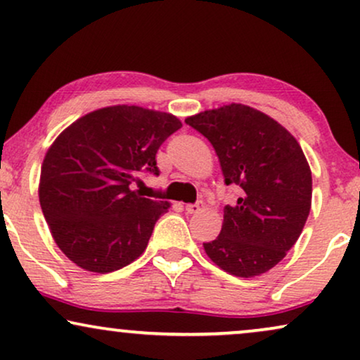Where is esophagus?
I'll return each mask as SVG.
<instances>
[{
  "label": "esophagus",
  "instance_id": "34e87169",
  "mask_svg": "<svg viewBox=\"0 0 360 360\" xmlns=\"http://www.w3.org/2000/svg\"><path fill=\"white\" fill-rule=\"evenodd\" d=\"M203 202L202 200H200V202H197V203H190V205H185V212L186 213H190V214H193V213H198V212H202L203 210Z\"/></svg>",
  "mask_w": 360,
  "mask_h": 360
}]
</instances>
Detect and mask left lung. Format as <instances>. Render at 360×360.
Here are the masks:
<instances>
[{"label":"left lung","mask_w":360,"mask_h":360,"mask_svg":"<svg viewBox=\"0 0 360 360\" xmlns=\"http://www.w3.org/2000/svg\"><path fill=\"white\" fill-rule=\"evenodd\" d=\"M207 137L225 184L240 195L226 205L208 258L240 278L276 266L300 238L311 210L312 176L297 140L263 112L243 104L205 110L185 120Z\"/></svg>","instance_id":"obj_1"}]
</instances>
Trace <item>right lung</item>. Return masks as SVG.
I'll use <instances>...</instances> for the list:
<instances>
[{
	"instance_id": "obj_1",
	"label": "right lung",
	"mask_w": 360,
	"mask_h": 360,
	"mask_svg": "<svg viewBox=\"0 0 360 360\" xmlns=\"http://www.w3.org/2000/svg\"><path fill=\"white\" fill-rule=\"evenodd\" d=\"M181 127L175 115L112 105L69 125L46 153L39 203L51 235L72 263L117 271L147 248L169 203L132 190L140 174L158 175L155 155Z\"/></svg>"
}]
</instances>
